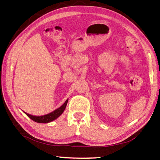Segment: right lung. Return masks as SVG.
Wrapping results in <instances>:
<instances>
[{
	"instance_id": "add662e5",
	"label": "right lung",
	"mask_w": 160,
	"mask_h": 160,
	"mask_svg": "<svg viewBox=\"0 0 160 160\" xmlns=\"http://www.w3.org/2000/svg\"><path fill=\"white\" fill-rule=\"evenodd\" d=\"M68 101V99H67L61 107L58 108V109H55L53 112L48 113V114L44 115V116H33V115L29 114V113H27L25 112H24V113H25L29 118H30L32 120L35 121V122L47 123L51 122V121H53L55 120V119L58 118L59 116H60L62 113H63L64 110L66 107Z\"/></svg>"
}]
</instances>
